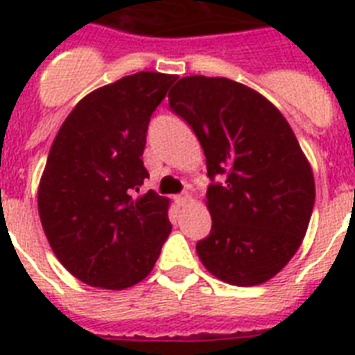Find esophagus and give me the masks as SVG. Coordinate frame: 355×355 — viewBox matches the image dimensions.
Instances as JSON below:
<instances>
[{
	"label": "esophagus",
	"instance_id": "obj_1",
	"mask_svg": "<svg viewBox=\"0 0 355 355\" xmlns=\"http://www.w3.org/2000/svg\"><path fill=\"white\" fill-rule=\"evenodd\" d=\"M177 202H178V205H188V202H189V195L188 193H180V195H178V197H177Z\"/></svg>",
	"mask_w": 355,
	"mask_h": 355
}]
</instances>
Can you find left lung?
<instances>
[{"instance_id":"obj_1","label":"left lung","mask_w":355,"mask_h":355,"mask_svg":"<svg viewBox=\"0 0 355 355\" xmlns=\"http://www.w3.org/2000/svg\"><path fill=\"white\" fill-rule=\"evenodd\" d=\"M169 107L193 128L214 180L200 261L232 286L270 280L302 245L315 205L313 171L293 128L269 99L225 77H182Z\"/></svg>"}]
</instances>
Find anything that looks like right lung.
<instances>
[{"mask_svg": "<svg viewBox=\"0 0 355 355\" xmlns=\"http://www.w3.org/2000/svg\"><path fill=\"white\" fill-rule=\"evenodd\" d=\"M177 75L139 71L101 86L69 112L38 186L53 252L88 286L119 291L149 275L171 234L169 199L153 189L141 155L155 108Z\"/></svg>", "mask_w": 355, "mask_h": 355, "instance_id": "obj_1", "label": "right lung"}]
</instances>
